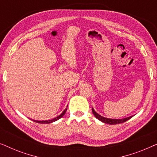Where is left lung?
Masks as SVG:
<instances>
[{
    "label": "left lung",
    "mask_w": 157,
    "mask_h": 157,
    "mask_svg": "<svg viewBox=\"0 0 157 157\" xmlns=\"http://www.w3.org/2000/svg\"><path fill=\"white\" fill-rule=\"evenodd\" d=\"M92 112H93L94 115L95 116V117L96 118V119L99 120V121L104 122V123L111 124V125H112V124H118L124 123V122L128 121V119H130L131 118L133 117V116H131V117H129L124 118V119H109V118L104 117H102V116H101V115L98 114V113H97L95 111H94V109L93 108H92Z\"/></svg>",
    "instance_id": "8db88e82"
}]
</instances>
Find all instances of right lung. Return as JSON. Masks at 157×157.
<instances>
[{"label": "right lung", "mask_w": 157, "mask_h": 157, "mask_svg": "<svg viewBox=\"0 0 157 157\" xmlns=\"http://www.w3.org/2000/svg\"><path fill=\"white\" fill-rule=\"evenodd\" d=\"M66 110H67V109H66L65 110H64L63 112H62L61 114L59 116V117H56V118H54V119H53L47 120V121H36V120H33V121H35V122H37V123L38 122V123H40V124H50V123H52V122H54L56 121H57V120H59V119H61V118L63 117V116H64V114H65Z\"/></svg>", "instance_id": "add662e5"}]
</instances>
